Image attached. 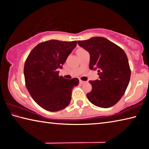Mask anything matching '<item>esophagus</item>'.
Wrapping results in <instances>:
<instances>
[{"instance_id": "esophagus-1", "label": "esophagus", "mask_w": 149, "mask_h": 149, "mask_svg": "<svg viewBox=\"0 0 149 149\" xmlns=\"http://www.w3.org/2000/svg\"><path fill=\"white\" fill-rule=\"evenodd\" d=\"M86 82V81H82V80H79V83L81 84H85V83Z\"/></svg>"}]
</instances>
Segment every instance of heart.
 Returning a JSON list of instances; mask_svg holds the SVG:
<instances>
[{"label":"heart","mask_w":149,"mask_h":149,"mask_svg":"<svg viewBox=\"0 0 149 149\" xmlns=\"http://www.w3.org/2000/svg\"><path fill=\"white\" fill-rule=\"evenodd\" d=\"M84 50V49H78L77 51H78V50Z\"/></svg>","instance_id":"1"}]
</instances>
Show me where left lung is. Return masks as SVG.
Here are the masks:
<instances>
[{
	"mask_svg": "<svg viewBox=\"0 0 149 149\" xmlns=\"http://www.w3.org/2000/svg\"><path fill=\"white\" fill-rule=\"evenodd\" d=\"M90 54L89 68L98 70L99 79L89 81L92 90L89 101L100 108H110L119 101L129 84L131 70L123 50L107 39L95 37L77 41Z\"/></svg>",
	"mask_w": 149,
	"mask_h": 149,
	"instance_id": "left-lung-1",
	"label": "left lung"
}]
</instances>
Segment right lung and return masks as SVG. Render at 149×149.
Instances as JSON below:
<instances>
[{"mask_svg": "<svg viewBox=\"0 0 149 149\" xmlns=\"http://www.w3.org/2000/svg\"><path fill=\"white\" fill-rule=\"evenodd\" d=\"M76 45V41L50 40L37 45L27 58L24 70L26 87L45 110L56 112L70 104L72 89L79 84V79H65L59 76L58 70Z\"/></svg>", "mask_w": 149, "mask_h": 149, "instance_id": "right-lung-1", "label": "right lung"}]
</instances>
